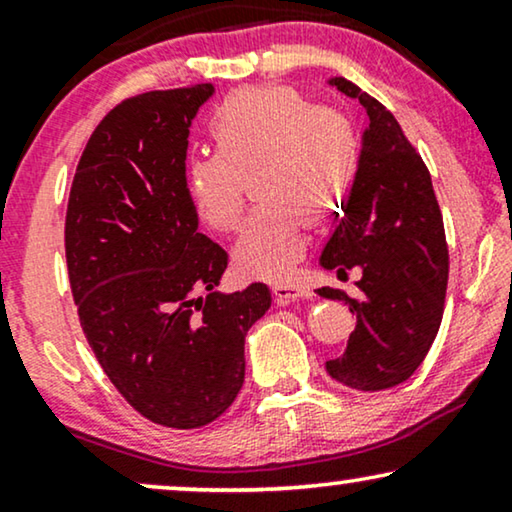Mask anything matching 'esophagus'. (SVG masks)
<instances>
[{"mask_svg": "<svg viewBox=\"0 0 512 512\" xmlns=\"http://www.w3.org/2000/svg\"><path fill=\"white\" fill-rule=\"evenodd\" d=\"M273 294H276L278 304H290V301L311 299V290L299 285H273Z\"/></svg>", "mask_w": 512, "mask_h": 512, "instance_id": "1", "label": "esophagus"}]
</instances>
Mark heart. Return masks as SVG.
<instances>
[{
  "instance_id": "heart-1",
  "label": "heart",
  "mask_w": 512,
  "mask_h": 512,
  "mask_svg": "<svg viewBox=\"0 0 512 512\" xmlns=\"http://www.w3.org/2000/svg\"><path fill=\"white\" fill-rule=\"evenodd\" d=\"M211 134L218 153L194 155L185 169L194 213L213 232H232L243 213V176L262 169L257 194L280 204L253 215L234 246V264L248 276H283L306 246L290 206L329 208L348 190V129L297 90L264 85L229 95L213 113Z\"/></svg>"
}]
</instances>
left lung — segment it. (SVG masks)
I'll use <instances>...</instances> for the list:
<instances>
[{
    "mask_svg": "<svg viewBox=\"0 0 512 512\" xmlns=\"http://www.w3.org/2000/svg\"><path fill=\"white\" fill-rule=\"evenodd\" d=\"M329 85L357 99L366 115L357 174L336 215L320 266L338 278L362 271V297L320 287L357 315L341 357L329 359L336 383L359 392L401 385L434 343L448 287L443 215L422 157L378 99L336 76Z\"/></svg>",
    "mask_w": 512,
    "mask_h": 512,
    "instance_id": "8db88e82",
    "label": "left lung"
}]
</instances>
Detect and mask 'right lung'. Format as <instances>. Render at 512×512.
<instances>
[{"instance_id": "obj_1", "label": "right lung", "mask_w": 512, "mask_h": 512, "mask_svg": "<svg viewBox=\"0 0 512 512\" xmlns=\"http://www.w3.org/2000/svg\"><path fill=\"white\" fill-rule=\"evenodd\" d=\"M211 83L125 99L99 122L67 206L69 283L97 362L150 422L197 429L232 406L264 283L220 292L227 253L199 234L187 136Z\"/></svg>"}]
</instances>
